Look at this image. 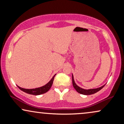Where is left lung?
Wrapping results in <instances>:
<instances>
[{
	"mask_svg": "<svg viewBox=\"0 0 124 124\" xmlns=\"http://www.w3.org/2000/svg\"><path fill=\"white\" fill-rule=\"evenodd\" d=\"M72 83H73V87L75 88V89L76 90L77 92H78L79 93L82 94H83V95H90V94H93L96 93L97 92H99V91L101 89H103L104 86H105L104 85H103V86L100 87H99V88H96V89H82V88H81L80 87L78 86L76 84V83H75V80H74L73 74H72Z\"/></svg>",
	"mask_w": 124,
	"mask_h": 124,
	"instance_id": "left-lung-1",
	"label": "left lung"
}]
</instances>
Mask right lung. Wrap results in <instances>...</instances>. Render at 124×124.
I'll return each mask as SVG.
<instances>
[{
  "instance_id": "obj_1",
  "label": "right lung",
  "mask_w": 124,
  "mask_h": 124,
  "mask_svg": "<svg viewBox=\"0 0 124 124\" xmlns=\"http://www.w3.org/2000/svg\"><path fill=\"white\" fill-rule=\"evenodd\" d=\"M56 75L55 74L54 76L52 77V79L49 80V82H48L45 85L43 86L35 88V89H24V88L20 87V86H17V87L19 88L21 90H22L23 92H25V93L30 94H32V95H40L42 94L45 93L46 92H47L50 88L52 86V83H53L54 78H55V76Z\"/></svg>"
}]
</instances>
